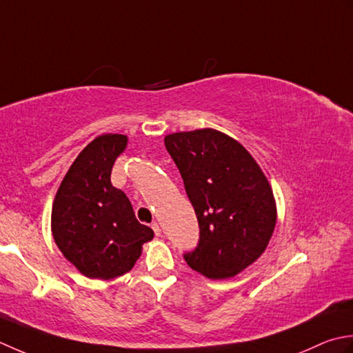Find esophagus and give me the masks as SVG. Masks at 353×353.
Wrapping results in <instances>:
<instances>
[{
    "label": "esophagus",
    "mask_w": 353,
    "mask_h": 353,
    "mask_svg": "<svg viewBox=\"0 0 353 353\" xmlns=\"http://www.w3.org/2000/svg\"><path fill=\"white\" fill-rule=\"evenodd\" d=\"M152 230H154V233L157 236L161 234V227H160V224H158V222H152Z\"/></svg>",
    "instance_id": "1"
}]
</instances>
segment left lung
<instances>
[{"label": "left lung", "instance_id": "8db88e82", "mask_svg": "<svg viewBox=\"0 0 353 353\" xmlns=\"http://www.w3.org/2000/svg\"><path fill=\"white\" fill-rule=\"evenodd\" d=\"M195 208L199 241L187 265L210 279L232 277L261 256L276 225L267 176L241 143L214 129L164 137Z\"/></svg>", "mask_w": 353, "mask_h": 353}]
</instances>
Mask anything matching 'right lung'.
Listing matches in <instances>:
<instances>
[{
	"mask_svg": "<svg viewBox=\"0 0 353 353\" xmlns=\"http://www.w3.org/2000/svg\"><path fill=\"white\" fill-rule=\"evenodd\" d=\"M126 143L120 134L92 140L71 164L54 198L56 245L91 279L126 274L140 257L143 243L154 237L152 228L137 221L125 193L111 184L114 161Z\"/></svg>",
	"mask_w": 353,
	"mask_h": 353,
	"instance_id": "add662e5",
	"label": "right lung"
}]
</instances>
